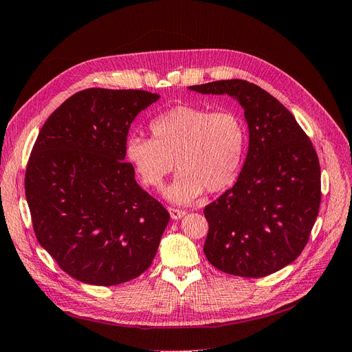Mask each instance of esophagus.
<instances>
[{"instance_id":"esophagus-1","label":"esophagus","mask_w":352,"mask_h":352,"mask_svg":"<svg viewBox=\"0 0 352 352\" xmlns=\"http://www.w3.org/2000/svg\"><path fill=\"white\" fill-rule=\"evenodd\" d=\"M168 212H169V216H171V219H174V220L184 217V216L187 214L186 210H183V209H175V207H168Z\"/></svg>"}]
</instances>
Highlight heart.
Masks as SVG:
<instances>
[{
	"label": "heart",
	"instance_id": "heart-1",
	"mask_svg": "<svg viewBox=\"0 0 352 352\" xmlns=\"http://www.w3.org/2000/svg\"><path fill=\"white\" fill-rule=\"evenodd\" d=\"M149 129L152 139L126 142V160L146 187L161 188L174 164L178 174L165 194L175 203H188L204 190L217 192L235 179L246 139L235 111L181 104L156 116Z\"/></svg>",
	"mask_w": 352,
	"mask_h": 352
}]
</instances>
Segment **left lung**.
Returning a JSON list of instances; mask_svg holds the SVG:
<instances>
[{
  "mask_svg": "<svg viewBox=\"0 0 352 352\" xmlns=\"http://www.w3.org/2000/svg\"><path fill=\"white\" fill-rule=\"evenodd\" d=\"M228 94L245 110L250 148L238 181L204 207V254L226 274L258 278L302 254L320 206V165L305 130L283 104L243 80L192 85Z\"/></svg>",
  "mask_w": 352,
  "mask_h": 352,
  "instance_id": "8db88e82",
  "label": "left lung"
}]
</instances>
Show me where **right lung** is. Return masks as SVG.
Segmentation results:
<instances>
[{"mask_svg":"<svg viewBox=\"0 0 352 352\" xmlns=\"http://www.w3.org/2000/svg\"><path fill=\"white\" fill-rule=\"evenodd\" d=\"M158 98L142 89H82L38 132L24 177L33 230L78 281H130L158 251L169 213L124 161L130 124Z\"/></svg>","mask_w":352,"mask_h":352,"instance_id":"add662e5","label":"right lung"}]
</instances>
